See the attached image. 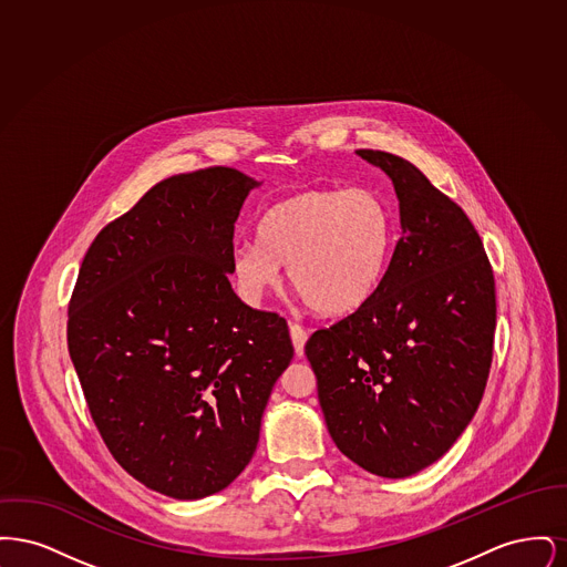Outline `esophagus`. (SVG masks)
Instances as JSON below:
<instances>
[{"mask_svg": "<svg viewBox=\"0 0 567 567\" xmlns=\"http://www.w3.org/2000/svg\"><path fill=\"white\" fill-rule=\"evenodd\" d=\"M291 342H293V349H296L297 357L303 354V347H306V340H308V331L301 327V324H291Z\"/></svg>", "mask_w": 567, "mask_h": 567, "instance_id": "obj_1", "label": "esophagus"}]
</instances>
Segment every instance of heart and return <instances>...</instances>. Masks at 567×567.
I'll use <instances>...</instances> for the list:
<instances>
[{
	"mask_svg": "<svg viewBox=\"0 0 567 567\" xmlns=\"http://www.w3.org/2000/svg\"><path fill=\"white\" fill-rule=\"evenodd\" d=\"M257 238L231 248V274L244 301L259 303L287 266L291 285L319 315L347 317L382 285L395 231L377 190L306 189L270 206Z\"/></svg>",
	"mask_w": 567,
	"mask_h": 567,
	"instance_id": "b5f03b06",
	"label": "heart"
}]
</instances>
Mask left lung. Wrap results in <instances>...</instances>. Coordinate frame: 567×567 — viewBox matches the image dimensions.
Instances as JSON below:
<instances>
[{
  "label": "left lung",
  "instance_id": "obj_1",
  "mask_svg": "<svg viewBox=\"0 0 567 567\" xmlns=\"http://www.w3.org/2000/svg\"><path fill=\"white\" fill-rule=\"evenodd\" d=\"M393 183L402 238L372 299L312 333L306 357L336 446L382 478L442 457L485 393L495 282L472 220L398 155L357 151Z\"/></svg>",
  "mask_w": 567,
  "mask_h": 567
}]
</instances>
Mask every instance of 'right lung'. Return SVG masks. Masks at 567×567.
<instances>
[{
	"label": "right lung",
	"mask_w": 567,
	"mask_h": 567,
	"mask_svg": "<svg viewBox=\"0 0 567 567\" xmlns=\"http://www.w3.org/2000/svg\"><path fill=\"white\" fill-rule=\"evenodd\" d=\"M264 183L234 167L165 178L82 259L68 349L112 457L142 485L202 499L255 455L293 359L282 317L234 293V229Z\"/></svg>",
	"instance_id": "obj_1"
}]
</instances>
